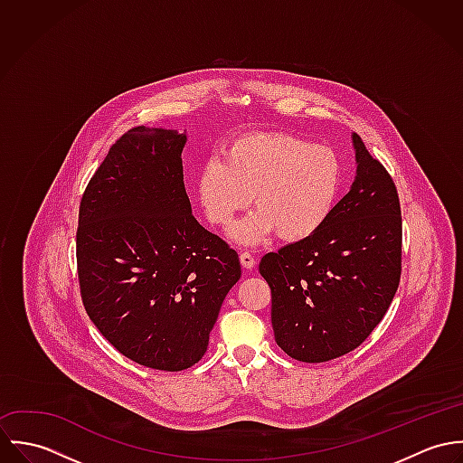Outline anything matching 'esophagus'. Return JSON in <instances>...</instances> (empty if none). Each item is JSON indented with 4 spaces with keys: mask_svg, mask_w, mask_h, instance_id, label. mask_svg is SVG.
Listing matches in <instances>:
<instances>
[{
    "mask_svg": "<svg viewBox=\"0 0 463 463\" xmlns=\"http://www.w3.org/2000/svg\"><path fill=\"white\" fill-rule=\"evenodd\" d=\"M241 264L244 269H253L255 267V257L251 253L244 251V253H241Z\"/></svg>",
    "mask_w": 463,
    "mask_h": 463,
    "instance_id": "34e87169",
    "label": "esophagus"
}]
</instances>
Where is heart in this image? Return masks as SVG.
I'll return each mask as SVG.
<instances>
[{"label":"heart","instance_id":"obj_1","mask_svg":"<svg viewBox=\"0 0 463 463\" xmlns=\"http://www.w3.org/2000/svg\"><path fill=\"white\" fill-rule=\"evenodd\" d=\"M340 187L342 164L330 147L279 132L235 138L196 178L199 204L215 226L228 228L251 201L257 206L230 230L241 246H257L272 233L285 242L312 237L328 221Z\"/></svg>","mask_w":463,"mask_h":463}]
</instances>
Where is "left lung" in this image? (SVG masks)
I'll return each instance as SVG.
<instances>
[{"instance_id":"obj_1","label":"left lung","mask_w":463,"mask_h":463,"mask_svg":"<svg viewBox=\"0 0 463 463\" xmlns=\"http://www.w3.org/2000/svg\"><path fill=\"white\" fill-rule=\"evenodd\" d=\"M356 176L325 226L267 253L276 344L321 364L358 347L387 314L401 276V210L385 167L351 133Z\"/></svg>"}]
</instances>
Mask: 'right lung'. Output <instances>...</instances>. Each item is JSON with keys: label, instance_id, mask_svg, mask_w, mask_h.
<instances>
[{"label": "right lung", "instance_id": "obj_1", "mask_svg": "<svg viewBox=\"0 0 463 463\" xmlns=\"http://www.w3.org/2000/svg\"><path fill=\"white\" fill-rule=\"evenodd\" d=\"M187 132L137 127L125 133L80 203L76 260L83 307L127 358L184 371L210 331L241 262L193 215L184 184Z\"/></svg>", "mask_w": 463, "mask_h": 463}]
</instances>
